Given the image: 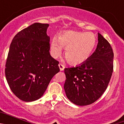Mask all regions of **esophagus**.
<instances>
[{
	"mask_svg": "<svg viewBox=\"0 0 124 124\" xmlns=\"http://www.w3.org/2000/svg\"><path fill=\"white\" fill-rule=\"evenodd\" d=\"M59 68H60V71H63L64 69V66L63 65V64H62L61 63H60L59 64Z\"/></svg>",
	"mask_w": 124,
	"mask_h": 124,
	"instance_id": "esophagus-1",
	"label": "esophagus"
}]
</instances>
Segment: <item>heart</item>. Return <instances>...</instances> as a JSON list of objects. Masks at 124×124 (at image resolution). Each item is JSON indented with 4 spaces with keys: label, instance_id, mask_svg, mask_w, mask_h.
<instances>
[{
    "label": "heart",
    "instance_id": "b5f03b06",
    "mask_svg": "<svg viewBox=\"0 0 124 124\" xmlns=\"http://www.w3.org/2000/svg\"><path fill=\"white\" fill-rule=\"evenodd\" d=\"M97 43V38L93 33L67 31L60 35L58 39L53 38L51 42V53L54 58L66 48V58L72 64H81L90 58Z\"/></svg>",
    "mask_w": 124,
    "mask_h": 124
}]
</instances>
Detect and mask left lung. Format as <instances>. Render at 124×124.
<instances>
[{
  "label": "left lung",
  "mask_w": 124,
  "mask_h": 124,
  "mask_svg": "<svg viewBox=\"0 0 124 124\" xmlns=\"http://www.w3.org/2000/svg\"><path fill=\"white\" fill-rule=\"evenodd\" d=\"M114 53L110 43L98 33V44L90 58L76 67L64 69V89L69 100L87 106L106 90L113 72Z\"/></svg>",
  "instance_id": "1"
}]
</instances>
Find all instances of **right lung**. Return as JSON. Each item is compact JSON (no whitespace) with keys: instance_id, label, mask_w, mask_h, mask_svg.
Returning a JSON list of instances; mask_svg holds the SVG:
<instances>
[{"instance_id":"1","label":"right lung","mask_w":124,"mask_h":124,"mask_svg":"<svg viewBox=\"0 0 124 124\" xmlns=\"http://www.w3.org/2000/svg\"><path fill=\"white\" fill-rule=\"evenodd\" d=\"M48 26L41 23L30 25L14 37L10 46L5 77L11 91L23 101L40 99L60 71L59 62L50 54Z\"/></svg>"}]
</instances>
